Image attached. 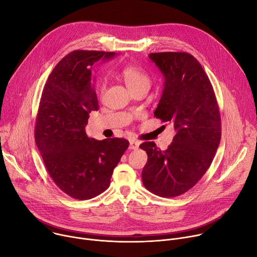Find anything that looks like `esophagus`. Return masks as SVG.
<instances>
[{
	"mask_svg": "<svg viewBox=\"0 0 257 257\" xmlns=\"http://www.w3.org/2000/svg\"><path fill=\"white\" fill-rule=\"evenodd\" d=\"M138 147H139V143H137V142H135V141H130V142H129V149H130V150L135 151V150L138 149Z\"/></svg>",
	"mask_w": 257,
	"mask_h": 257,
	"instance_id": "obj_1",
	"label": "esophagus"
}]
</instances>
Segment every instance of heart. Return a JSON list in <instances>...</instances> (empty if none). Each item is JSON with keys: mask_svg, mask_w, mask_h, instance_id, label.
Returning a JSON list of instances; mask_svg holds the SVG:
<instances>
[{"mask_svg": "<svg viewBox=\"0 0 257 257\" xmlns=\"http://www.w3.org/2000/svg\"><path fill=\"white\" fill-rule=\"evenodd\" d=\"M121 76L123 77L127 87L130 89V91H135L141 88H147L149 89L151 86V77L137 65L134 64H128L121 71ZM107 82L106 80H102L98 87V94L99 96H102L106 90Z\"/></svg>", "mask_w": 257, "mask_h": 257, "instance_id": "obj_1", "label": "heart"}]
</instances>
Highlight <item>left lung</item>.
<instances>
[{
  "label": "left lung",
  "mask_w": 257,
  "mask_h": 257,
  "mask_svg": "<svg viewBox=\"0 0 257 257\" xmlns=\"http://www.w3.org/2000/svg\"><path fill=\"white\" fill-rule=\"evenodd\" d=\"M164 76V90L154 114L176 131L167 150L154 142L139 148L148 154L142 176L146 188L163 197L191 190L211 165L221 137L214 90L200 62L186 52L149 55Z\"/></svg>",
  "instance_id": "8db88e82"
}]
</instances>
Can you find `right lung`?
<instances>
[{"instance_id":"right-lung-1","label":"right lung","mask_w":257,"mask_h":257,"mask_svg":"<svg viewBox=\"0 0 257 257\" xmlns=\"http://www.w3.org/2000/svg\"><path fill=\"white\" fill-rule=\"evenodd\" d=\"M113 52L75 50L64 56L46 82L37 114L35 141L49 175L77 200L103 193L129 147L124 138L96 141L85 132L89 113L98 110L92 67Z\"/></svg>"}]
</instances>
